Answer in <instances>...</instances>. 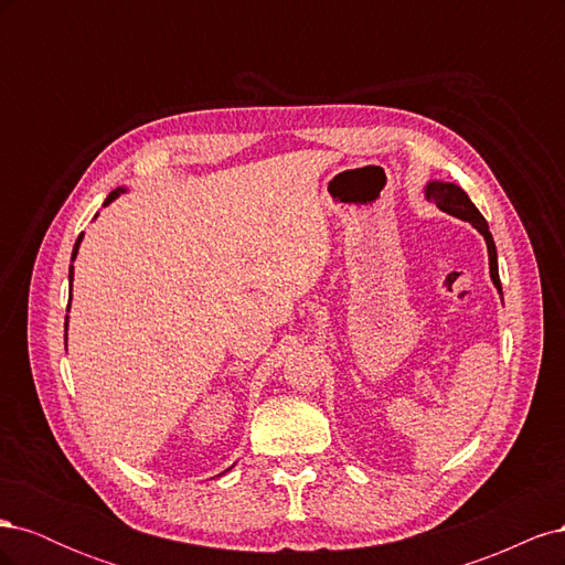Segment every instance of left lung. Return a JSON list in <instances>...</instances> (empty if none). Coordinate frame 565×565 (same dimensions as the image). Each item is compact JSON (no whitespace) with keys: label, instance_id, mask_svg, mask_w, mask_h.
Segmentation results:
<instances>
[{"label":"left lung","instance_id":"1","mask_svg":"<svg viewBox=\"0 0 565 565\" xmlns=\"http://www.w3.org/2000/svg\"><path fill=\"white\" fill-rule=\"evenodd\" d=\"M426 198L431 202H436V207L448 212L461 221H469V224L486 237V245H488V256H490V278L494 282V287L502 292V282H500V273H498V249H494L492 243V235L488 231V221L483 218V214L476 210V204L469 200V195L461 191L459 185L455 183H440L434 181L426 185Z\"/></svg>","mask_w":565,"mask_h":565}]
</instances>
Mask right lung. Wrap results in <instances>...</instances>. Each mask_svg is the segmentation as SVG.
Wrapping results in <instances>:
<instances>
[{
  "label": "right lung",
  "mask_w": 565,
  "mask_h": 565,
  "mask_svg": "<svg viewBox=\"0 0 565 565\" xmlns=\"http://www.w3.org/2000/svg\"><path fill=\"white\" fill-rule=\"evenodd\" d=\"M119 193H122V191H113L108 198H106V204H110ZM79 241H82V237H77V243H75V249H73V259H75V254H77V247H79ZM71 280H73V266H71Z\"/></svg>",
  "instance_id": "1"
}]
</instances>
